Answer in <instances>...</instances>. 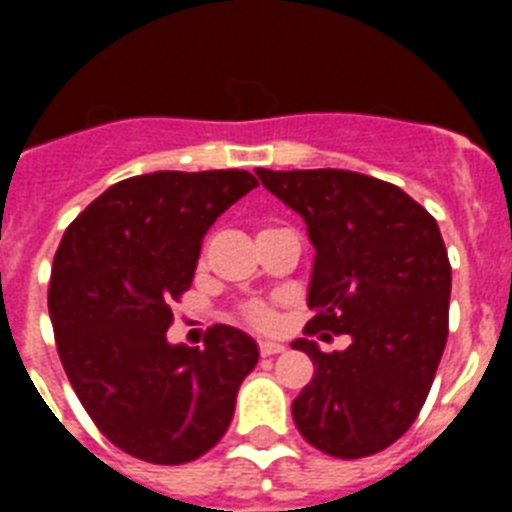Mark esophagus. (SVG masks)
Returning a JSON list of instances; mask_svg holds the SVG:
<instances>
[{
	"label": "esophagus",
	"instance_id": "obj_1",
	"mask_svg": "<svg viewBox=\"0 0 512 512\" xmlns=\"http://www.w3.org/2000/svg\"><path fill=\"white\" fill-rule=\"evenodd\" d=\"M276 353H284V345H281V342H260V356H276Z\"/></svg>",
	"mask_w": 512,
	"mask_h": 512
}]
</instances>
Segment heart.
<instances>
[{
	"label": "heart",
	"mask_w": 512,
	"mask_h": 512,
	"mask_svg": "<svg viewBox=\"0 0 512 512\" xmlns=\"http://www.w3.org/2000/svg\"><path fill=\"white\" fill-rule=\"evenodd\" d=\"M241 316L247 321L249 327L268 329L273 327V311L265 303H247L241 308Z\"/></svg>",
	"instance_id": "obj_1"
}]
</instances>
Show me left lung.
I'll use <instances>...</instances> for the list:
<instances>
[{
	"label": "left lung",
	"mask_w": 512,
	"mask_h": 512,
	"mask_svg": "<svg viewBox=\"0 0 512 512\" xmlns=\"http://www.w3.org/2000/svg\"><path fill=\"white\" fill-rule=\"evenodd\" d=\"M257 177L303 215L316 247L305 335L350 337L332 353L292 342L316 366L292 404L297 430L340 460L382 452L417 420L446 348L452 265L436 220L398 185L358 172Z\"/></svg>",
	"instance_id": "8db88e82"
}]
</instances>
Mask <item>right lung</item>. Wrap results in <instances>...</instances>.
<instances>
[{
    "label": "right lung",
    "instance_id": "obj_1",
    "mask_svg": "<svg viewBox=\"0 0 512 512\" xmlns=\"http://www.w3.org/2000/svg\"><path fill=\"white\" fill-rule=\"evenodd\" d=\"M255 185L244 170L127 177L60 239L47 292L58 356L100 433L138 460L207 454L255 369V340L225 324L207 329L204 348L167 342L204 233Z\"/></svg>",
    "mask_w": 512,
    "mask_h": 512
}]
</instances>
